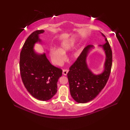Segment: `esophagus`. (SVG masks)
<instances>
[{
  "mask_svg": "<svg viewBox=\"0 0 130 130\" xmlns=\"http://www.w3.org/2000/svg\"><path fill=\"white\" fill-rule=\"evenodd\" d=\"M68 71H69V70L68 69H63V71H62L63 75L66 76L67 75L68 72Z\"/></svg>",
  "mask_w": 130,
  "mask_h": 130,
  "instance_id": "esophagus-1",
  "label": "esophagus"
}]
</instances>
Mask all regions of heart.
Returning a JSON list of instances; mask_svg holds the SVG:
<instances>
[{"mask_svg": "<svg viewBox=\"0 0 130 130\" xmlns=\"http://www.w3.org/2000/svg\"><path fill=\"white\" fill-rule=\"evenodd\" d=\"M76 41L74 39H68L62 42L59 49L53 48L50 51V56L52 61L54 63L57 65L62 64L65 59V55L66 52L69 51L72 48L75 46ZM79 51L74 52L71 54V58L74 59L78 55Z\"/></svg>", "mask_w": 130, "mask_h": 130, "instance_id": "obj_1", "label": "heart"}]
</instances>
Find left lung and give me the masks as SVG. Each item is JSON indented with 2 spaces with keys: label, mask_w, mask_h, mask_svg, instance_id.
I'll list each match as a JSON object with an SVG mask.
<instances>
[{
  "label": "left lung",
  "mask_w": 130,
  "mask_h": 130,
  "mask_svg": "<svg viewBox=\"0 0 130 130\" xmlns=\"http://www.w3.org/2000/svg\"><path fill=\"white\" fill-rule=\"evenodd\" d=\"M102 35L106 38L103 33ZM106 43L102 46L106 54L105 69L100 75H95L88 69L86 57L92 45L86 46L67 73L70 94L77 103H86L92 101L105 86L110 73L112 65V51L106 38Z\"/></svg>",
  "instance_id": "left-lung-1"
}]
</instances>
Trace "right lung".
Here are the masks:
<instances>
[{
    "instance_id": "add662e5",
    "label": "right lung",
    "mask_w": 130,
    "mask_h": 130,
    "mask_svg": "<svg viewBox=\"0 0 130 130\" xmlns=\"http://www.w3.org/2000/svg\"><path fill=\"white\" fill-rule=\"evenodd\" d=\"M38 30L29 35L20 53V69L23 83L29 93L37 100H50L57 91V82L62 70L52 65L45 54H38L33 50L36 42H41Z\"/></svg>"
}]
</instances>
